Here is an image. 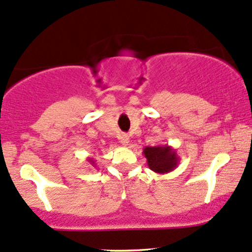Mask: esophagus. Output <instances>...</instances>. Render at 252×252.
<instances>
[{
	"instance_id": "1",
	"label": "esophagus",
	"mask_w": 252,
	"mask_h": 252,
	"mask_svg": "<svg viewBox=\"0 0 252 252\" xmlns=\"http://www.w3.org/2000/svg\"><path fill=\"white\" fill-rule=\"evenodd\" d=\"M119 139H120V143L123 145H128V143H129V136H128V134H121Z\"/></svg>"
}]
</instances>
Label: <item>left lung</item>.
Returning <instances> with one entry per match:
<instances>
[{
    "instance_id": "8db88e82",
    "label": "left lung",
    "mask_w": 252,
    "mask_h": 252,
    "mask_svg": "<svg viewBox=\"0 0 252 252\" xmlns=\"http://www.w3.org/2000/svg\"><path fill=\"white\" fill-rule=\"evenodd\" d=\"M143 154L147 158L149 168L158 174H166L174 170L180 161L177 150L169 145L145 147Z\"/></svg>"
}]
</instances>
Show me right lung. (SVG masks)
<instances>
[{
	"label": "right lung",
	"instance_id": "obj_1",
	"mask_svg": "<svg viewBox=\"0 0 252 252\" xmlns=\"http://www.w3.org/2000/svg\"><path fill=\"white\" fill-rule=\"evenodd\" d=\"M88 161H89V162H90V163H91V164H93V166H94H94H96V161H94V159L93 158H88Z\"/></svg>",
	"mask_w": 252,
	"mask_h": 252
}]
</instances>
